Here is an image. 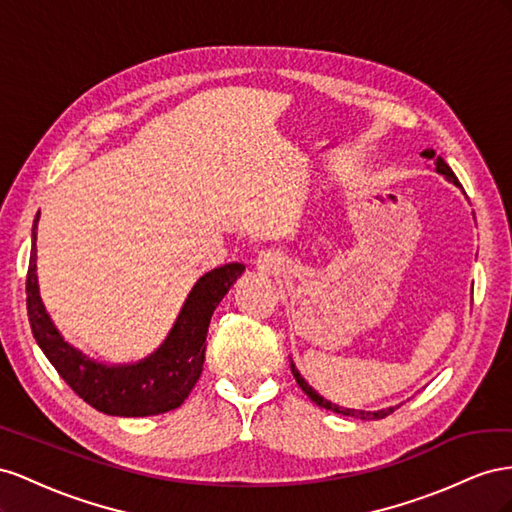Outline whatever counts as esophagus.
Segmentation results:
<instances>
[{"mask_svg": "<svg viewBox=\"0 0 512 512\" xmlns=\"http://www.w3.org/2000/svg\"><path fill=\"white\" fill-rule=\"evenodd\" d=\"M259 264H261V268H272L274 266V259L270 255H264V257L259 259Z\"/></svg>", "mask_w": 512, "mask_h": 512, "instance_id": "esophagus-1", "label": "esophagus"}]
</instances>
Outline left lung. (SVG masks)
<instances>
[{"label":"left lung","instance_id":"8db88e82","mask_svg":"<svg viewBox=\"0 0 512 512\" xmlns=\"http://www.w3.org/2000/svg\"><path fill=\"white\" fill-rule=\"evenodd\" d=\"M420 156L429 158L431 163H433V167H435V171H437V173L444 175V178H446L448 182H452V184H455L457 188H461V191H463V186L459 184L457 175L452 173V169L446 165V160H444L442 156H437V154H435V150H431V148H429V150H422V152H420ZM291 373H294L296 382H298V386L304 390L306 397H309L313 403H317L319 407H326V410H330V412H334V414L352 416V418H360V420H379V418H386L388 414H392L394 410H397V407H386V410H377V412H364V410H349V407H339L337 403H330L328 399L321 397V394H319V392H317L313 386H309V382H306V379L300 375V371L296 369L294 360H291Z\"/></svg>","mask_w":512,"mask_h":512}]
</instances>
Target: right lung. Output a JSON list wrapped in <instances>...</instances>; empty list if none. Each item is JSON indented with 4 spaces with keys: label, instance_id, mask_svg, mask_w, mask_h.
Returning <instances> with one entry per match:
<instances>
[{
    "label": "right lung",
    "instance_id": "right-lung-1",
    "mask_svg": "<svg viewBox=\"0 0 512 512\" xmlns=\"http://www.w3.org/2000/svg\"><path fill=\"white\" fill-rule=\"evenodd\" d=\"M27 268V315L42 354L64 382L94 410L109 416L139 418L175 410L195 388L206 360V337L212 313L244 272L242 264H225L199 276L182 304L165 341L150 356L130 364H107L70 345L55 328L40 298L36 274V229Z\"/></svg>",
    "mask_w": 512,
    "mask_h": 512
}]
</instances>
